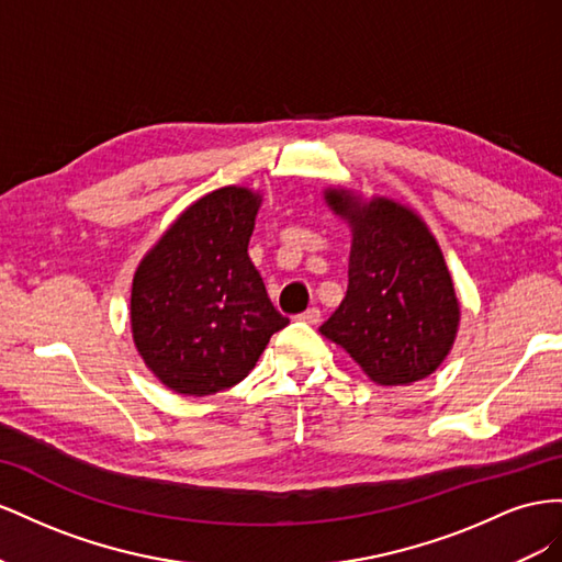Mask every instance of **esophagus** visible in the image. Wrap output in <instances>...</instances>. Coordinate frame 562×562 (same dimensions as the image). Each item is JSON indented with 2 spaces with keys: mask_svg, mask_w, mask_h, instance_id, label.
I'll list each match as a JSON object with an SVG mask.
<instances>
[{
  "mask_svg": "<svg viewBox=\"0 0 562 562\" xmlns=\"http://www.w3.org/2000/svg\"><path fill=\"white\" fill-rule=\"evenodd\" d=\"M303 323H308V325H317L319 323V308H308L306 313H301L299 315Z\"/></svg>",
  "mask_w": 562,
  "mask_h": 562,
  "instance_id": "esophagus-1",
  "label": "esophagus"
}]
</instances>
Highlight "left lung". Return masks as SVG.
<instances>
[{"label": "left lung", "mask_w": 562, "mask_h": 562, "mask_svg": "<svg viewBox=\"0 0 562 562\" xmlns=\"http://www.w3.org/2000/svg\"><path fill=\"white\" fill-rule=\"evenodd\" d=\"M325 200L348 221L352 245L346 299L319 331L381 386L426 379L452 350L461 315L436 237L389 198L327 188Z\"/></svg>", "instance_id": "1"}]
</instances>
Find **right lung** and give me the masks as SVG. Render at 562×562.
I'll use <instances>...</instances> for the list:
<instances>
[{
  "label": "right lung",
  "instance_id": "1",
  "mask_svg": "<svg viewBox=\"0 0 562 562\" xmlns=\"http://www.w3.org/2000/svg\"><path fill=\"white\" fill-rule=\"evenodd\" d=\"M259 206V192L218 188L192 202L136 268L134 344L173 393L202 397L235 386L270 336L290 325L247 254Z\"/></svg>",
  "mask_w": 562,
  "mask_h": 562
}]
</instances>
